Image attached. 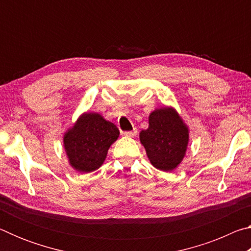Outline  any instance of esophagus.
<instances>
[{
	"label": "esophagus",
	"mask_w": 251,
	"mask_h": 251,
	"mask_svg": "<svg viewBox=\"0 0 251 251\" xmlns=\"http://www.w3.org/2000/svg\"><path fill=\"white\" fill-rule=\"evenodd\" d=\"M124 136H127V137H134V136L137 134V129L134 128L133 130H127V131H124Z\"/></svg>",
	"instance_id": "obj_1"
}]
</instances>
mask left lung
<instances>
[{
    "label": "left lung",
    "instance_id": "1",
    "mask_svg": "<svg viewBox=\"0 0 251 251\" xmlns=\"http://www.w3.org/2000/svg\"><path fill=\"white\" fill-rule=\"evenodd\" d=\"M152 166L173 171L180 164L188 144V129L172 108H160L150 115V126L139 134Z\"/></svg>",
    "mask_w": 251,
    "mask_h": 251
}]
</instances>
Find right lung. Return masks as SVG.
Masks as SVG:
<instances>
[{"instance_id": "add662e5", "label": "right lung", "mask_w": 251, "mask_h": 251, "mask_svg": "<svg viewBox=\"0 0 251 251\" xmlns=\"http://www.w3.org/2000/svg\"><path fill=\"white\" fill-rule=\"evenodd\" d=\"M118 135L117 127L100 114H84L64 136L71 165L76 171L85 173L100 168Z\"/></svg>"}]
</instances>
